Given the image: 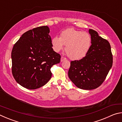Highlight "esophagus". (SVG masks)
Masks as SVG:
<instances>
[{"label":"esophagus","instance_id":"34e87169","mask_svg":"<svg viewBox=\"0 0 122 122\" xmlns=\"http://www.w3.org/2000/svg\"><path fill=\"white\" fill-rule=\"evenodd\" d=\"M66 60V58H65V57H64L63 56H62L61 57V62H63L65 60Z\"/></svg>","mask_w":122,"mask_h":122}]
</instances>
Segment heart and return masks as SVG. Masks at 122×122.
Segmentation results:
<instances>
[{
  "mask_svg": "<svg viewBox=\"0 0 122 122\" xmlns=\"http://www.w3.org/2000/svg\"><path fill=\"white\" fill-rule=\"evenodd\" d=\"M51 44L56 52L61 51L65 45L68 56L71 60H77L87 54L92 45V38L88 33L69 28L62 31L60 37H53Z\"/></svg>",
  "mask_w": 122,
  "mask_h": 122,
  "instance_id": "1",
  "label": "heart"
}]
</instances>
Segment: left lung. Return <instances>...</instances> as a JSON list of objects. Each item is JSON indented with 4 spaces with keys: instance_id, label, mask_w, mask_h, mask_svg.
I'll return each instance as SVG.
<instances>
[{
    "instance_id": "obj_1",
    "label": "left lung",
    "mask_w": 122,
    "mask_h": 122,
    "mask_svg": "<svg viewBox=\"0 0 122 122\" xmlns=\"http://www.w3.org/2000/svg\"><path fill=\"white\" fill-rule=\"evenodd\" d=\"M92 45L85 56L71 61L68 77L78 88L92 90L98 88L106 79L112 66L111 46L108 40L89 29Z\"/></svg>"
}]
</instances>
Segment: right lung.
Instances as JSON below:
<instances>
[{"label": "right lung", "instance_id": "1", "mask_svg": "<svg viewBox=\"0 0 122 122\" xmlns=\"http://www.w3.org/2000/svg\"><path fill=\"white\" fill-rule=\"evenodd\" d=\"M49 28L44 26L29 30L14 44L11 53L12 72L17 83L28 89L46 84L52 74L51 68L60 62L53 51Z\"/></svg>", "mask_w": 122, "mask_h": 122}]
</instances>
